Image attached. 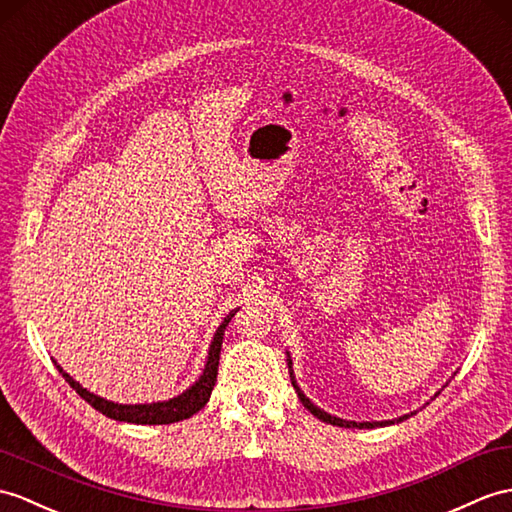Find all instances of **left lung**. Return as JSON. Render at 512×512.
I'll use <instances>...</instances> for the list:
<instances>
[{"label": "left lung", "instance_id": "1", "mask_svg": "<svg viewBox=\"0 0 512 512\" xmlns=\"http://www.w3.org/2000/svg\"><path fill=\"white\" fill-rule=\"evenodd\" d=\"M285 355H288L290 379H292V386H294V390H296V395H299V399H301L303 406H305L307 410H310L316 419L323 421V423H331V425H338V427H358V430H373V427H386V425L401 423V421L410 419L412 414H417V412H410V414H403V417H399V419H388V421H347V419L334 417V414H329V412H325V410H320L310 397H305V392L299 388V384H296V377H294V368H292V358H290V353L285 351ZM443 388H445V386H443ZM438 392H441V390H438ZM438 392H436V395H438ZM436 395H434V397H436Z\"/></svg>", "mask_w": 512, "mask_h": 512}]
</instances>
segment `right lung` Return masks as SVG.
<instances>
[{"instance_id":"obj_1","label":"right lung","mask_w":512,"mask_h":512,"mask_svg":"<svg viewBox=\"0 0 512 512\" xmlns=\"http://www.w3.org/2000/svg\"><path fill=\"white\" fill-rule=\"evenodd\" d=\"M235 310H231L224 320L220 323V327L213 334V340L209 344L207 351V362L205 368H202L200 377L196 382L189 386L187 390H183L181 395H176L172 399L165 401H152V403H115L104 397L93 395L91 390L82 388L74 377L63 371V366L54 362L58 373L65 377V382L74 388L78 395L85 399L89 406H93L98 412L106 414L109 419L115 421H126V423H137V425H168V423H176L194 417L198 410H202L207 406V401L211 397V390L216 386V377H218V364H220V351H222V338H224V329L231 323V318L235 316Z\"/></svg>"}]
</instances>
